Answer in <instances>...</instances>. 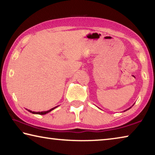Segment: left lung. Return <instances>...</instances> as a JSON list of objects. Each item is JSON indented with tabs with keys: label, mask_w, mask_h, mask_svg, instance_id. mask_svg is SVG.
I'll list each match as a JSON object with an SVG mask.
<instances>
[{
	"label": "left lung",
	"mask_w": 155,
	"mask_h": 155,
	"mask_svg": "<svg viewBox=\"0 0 155 155\" xmlns=\"http://www.w3.org/2000/svg\"><path fill=\"white\" fill-rule=\"evenodd\" d=\"M133 105H134V104H133ZM133 106H132V107H133ZM130 107V108H128V109H130V108H131V107ZM128 109H127V110H126V111H127V110H128Z\"/></svg>",
	"instance_id": "1"
}]
</instances>
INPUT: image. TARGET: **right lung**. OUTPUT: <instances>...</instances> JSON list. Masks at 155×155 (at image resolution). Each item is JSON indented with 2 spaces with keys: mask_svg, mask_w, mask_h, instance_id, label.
I'll list each match as a JSON object with an SVG mask.
<instances>
[{
  "mask_svg": "<svg viewBox=\"0 0 155 155\" xmlns=\"http://www.w3.org/2000/svg\"><path fill=\"white\" fill-rule=\"evenodd\" d=\"M58 107V106H57V107H53V108H52L51 109H50V110H48V111H41V112H35V111H31V110H28V109H27V110H28V111L29 112H31V113H32V114H39V115H44V114H48V113H49V112H51V111H52V110L53 109H54L55 108H57V107Z\"/></svg>",
  "mask_w": 155,
  "mask_h": 155,
  "instance_id": "right-lung-1",
  "label": "right lung"
}]
</instances>
